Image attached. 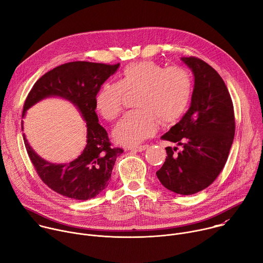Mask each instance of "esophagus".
Listing matches in <instances>:
<instances>
[{"label": "esophagus", "instance_id": "1", "mask_svg": "<svg viewBox=\"0 0 263 263\" xmlns=\"http://www.w3.org/2000/svg\"><path fill=\"white\" fill-rule=\"evenodd\" d=\"M147 144H143V145H138V146H132L130 147V149H132V151H136V152H142L144 151L145 148H147Z\"/></svg>", "mask_w": 263, "mask_h": 263}]
</instances>
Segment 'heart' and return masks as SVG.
Instances as JSON below:
<instances>
[{"label": "heart", "instance_id": "heart-1", "mask_svg": "<svg viewBox=\"0 0 263 263\" xmlns=\"http://www.w3.org/2000/svg\"><path fill=\"white\" fill-rule=\"evenodd\" d=\"M192 73L184 67L154 61L130 63L119 82H105L96 96V108L106 121H115L123 110L125 95L136 92L135 110L129 111L114 131L123 144L136 145L153 135L161 125L180 120L193 97Z\"/></svg>", "mask_w": 263, "mask_h": 263}]
</instances>
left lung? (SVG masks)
<instances>
[{
    "mask_svg": "<svg viewBox=\"0 0 263 263\" xmlns=\"http://www.w3.org/2000/svg\"><path fill=\"white\" fill-rule=\"evenodd\" d=\"M195 74L192 105L182 120L161 139L177 142L165 147L167 157L156 175L165 189L194 195L208 187L227 162L235 134L232 99L218 72L198 57H183Z\"/></svg>",
    "mask_w": 263,
    "mask_h": 263,
    "instance_id": "8db88e82",
    "label": "left lung"
}]
</instances>
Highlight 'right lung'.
I'll use <instances>...</instances> for the list:
<instances>
[{"instance_id": "add662e5", "label": "right lung", "mask_w": 263, "mask_h": 263, "mask_svg": "<svg viewBox=\"0 0 263 263\" xmlns=\"http://www.w3.org/2000/svg\"><path fill=\"white\" fill-rule=\"evenodd\" d=\"M120 63L105 64L73 61L46 72L28 93L23 117L28 108L44 98L58 96L78 107L87 125V143L81 155L65 164H54L37 156L25 144L29 158L42 181L55 193L69 199L85 201L102 193L109 184L117 157L124 149L112 146L107 131L99 124L96 96L101 85L114 74Z\"/></svg>"}]
</instances>
